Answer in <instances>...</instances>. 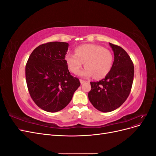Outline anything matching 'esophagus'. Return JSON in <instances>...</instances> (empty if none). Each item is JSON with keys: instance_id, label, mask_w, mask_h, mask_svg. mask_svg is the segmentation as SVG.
<instances>
[{"instance_id": "1", "label": "esophagus", "mask_w": 156, "mask_h": 156, "mask_svg": "<svg viewBox=\"0 0 156 156\" xmlns=\"http://www.w3.org/2000/svg\"><path fill=\"white\" fill-rule=\"evenodd\" d=\"M86 81H84V80H83V79H80V83H81V84H83V83H85Z\"/></svg>"}]
</instances>
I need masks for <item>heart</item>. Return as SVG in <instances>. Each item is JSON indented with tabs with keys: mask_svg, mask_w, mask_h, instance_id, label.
Instances as JSON below:
<instances>
[{
	"mask_svg": "<svg viewBox=\"0 0 156 156\" xmlns=\"http://www.w3.org/2000/svg\"><path fill=\"white\" fill-rule=\"evenodd\" d=\"M65 61L68 68L73 74H77L83 67L80 75L84 77L94 75L96 79L105 77L109 73L113 64L111 52L103 47L94 44H84L75 49V54H67Z\"/></svg>",
	"mask_w": 156,
	"mask_h": 156,
	"instance_id": "obj_1",
	"label": "heart"
}]
</instances>
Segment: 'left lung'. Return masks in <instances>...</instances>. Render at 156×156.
I'll list each match as a JSON object with an SVG mask.
<instances>
[{
  "instance_id": "obj_1",
  "label": "left lung",
  "mask_w": 156,
  "mask_h": 156,
  "mask_svg": "<svg viewBox=\"0 0 156 156\" xmlns=\"http://www.w3.org/2000/svg\"><path fill=\"white\" fill-rule=\"evenodd\" d=\"M115 60L105 79L90 82L88 99L98 111L107 112L120 107L128 98L134 77V66L126 51L121 47L109 43Z\"/></svg>"
}]
</instances>
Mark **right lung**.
Returning a JSON list of instances; mask_svg holds the SVG:
<instances>
[{"mask_svg":"<svg viewBox=\"0 0 156 156\" xmlns=\"http://www.w3.org/2000/svg\"><path fill=\"white\" fill-rule=\"evenodd\" d=\"M68 45L60 41L41 44L32 52L26 64L30 96L37 106L47 112L63 109L81 85L79 79L70 74L65 61Z\"/></svg>","mask_w":156,"mask_h":156,"instance_id":"1","label":"right lung"}]
</instances>
